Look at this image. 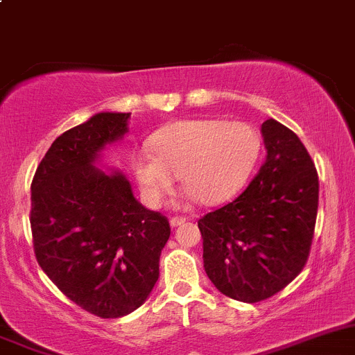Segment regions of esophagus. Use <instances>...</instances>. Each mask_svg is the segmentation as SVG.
Instances as JSON below:
<instances>
[{"instance_id":"1","label":"esophagus","mask_w":355,"mask_h":355,"mask_svg":"<svg viewBox=\"0 0 355 355\" xmlns=\"http://www.w3.org/2000/svg\"><path fill=\"white\" fill-rule=\"evenodd\" d=\"M184 221H187V219H184V218H178V216H175V218H171V221H168V223H171L172 228H175V226L183 225Z\"/></svg>"}]
</instances>
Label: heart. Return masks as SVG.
<instances>
[{"instance_id": "b5f03b06", "label": "heart", "mask_w": 355, "mask_h": 355, "mask_svg": "<svg viewBox=\"0 0 355 355\" xmlns=\"http://www.w3.org/2000/svg\"><path fill=\"white\" fill-rule=\"evenodd\" d=\"M150 151L134 155L132 171L144 202L158 207L183 180L204 205L232 200L254 171L259 136L248 121L181 120L150 137Z\"/></svg>"}]
</instances>
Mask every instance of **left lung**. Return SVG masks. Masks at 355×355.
<instances>
[{
  "instance_id": "obj_1",
  "label": "left lung",
  "mask_w": 355,
  "mask_h": 355,
  "mask_svg": "<svg viewBox=\"0 0 355 355\" xmlns=\"http://www.w3.org/2000/svg\"><path fill=\"white\" fill-rule=\"evenodd\" d=\"M265 164L234 202L198 221L204 268L218 291L245 303L270 298L298 275L312 245L319 180L300 137L261 123Z\"/></svg>"
}]
</instances>
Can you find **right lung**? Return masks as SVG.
I'll list each match as a JSON object with an SVG mask.
<instances>
[{
	"instance_id": "obj_1",
	"label": "right lung",
	"mask_w": 355,
	"mask_h": 355,
	"mask_svg": "<svg viewBox=\"0 0 355 355\" xmlns=\"http://www.w3.org/2000/svg\"><path fill=\"white\" fill-rule=\"evenodd\" d=\"M130 113L103 111L57 137L31 184L35 254L50 281L94 315L116 319L139 309L158 281L171 235L121 171L101 155L129 132Z\"/></svg>"
}]
</instances>
